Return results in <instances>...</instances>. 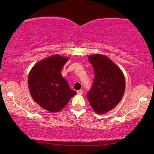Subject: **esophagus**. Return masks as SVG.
<instances>
[{
    "mask_svg": "<svg viewBox=\"0 0 154 154\" xmlns=\"http://www.w3.org/2000/svg\"><path fill=\"white\" fill-rule=\"evenodd\" d=\"M77 94L79 95H82L83 94V91L82 90H79V91H77Z\"/></svg>",
    "mask_w": 154,
    "mask_h": 154,
    "instance_id": "esophagus-1",
    "label": "esophagus"
}]
</instances>
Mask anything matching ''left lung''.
Returning a JSON list of instances; mask_svg holds the SVG:
<instances>
[{
	"label": "left lung",
	"instance_id": "8db88e82",
	"mask_svg": "<svg viewBox=\"0 0 154 154\" xmlns=\"http://www.w3.org/2000/svg\"><path fill=\"white\" fill-rule=\"evenodd\" d=\"M88 60L94 69L95 77L87 97L93 109L105 114L119 103L125 90L123 72L104 55L93 54Z\"/></svg>",
	"mask_w": 154,
	"mask_h": 154
}]
</instances>
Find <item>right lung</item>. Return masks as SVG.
Here are the masks:
<instances>
[{
	"instance_id": "1",
	"label": "right lung",
	"mask_w": 154,
	"mask_h": 154,
	"mask_svg": "<svg viewBox=\"0 0 154 154\" xmlns=\"http://www.w3.org/2000/svg\"><path fill=\"white\" fill-rule=\"evenodd\" d=\"M68 60L54 55L37 63L29 74L28 87L32 97L40 106L50 112L61 110L77 93L61 74Z\"/></svg>"
}]
</instances>
